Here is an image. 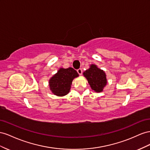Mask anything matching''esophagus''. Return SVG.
I'll list each match as a JSON object with an SVG mask.
<instances>
[{
    "label": "esophagus",
    "mask_w": 150,
    "mask_h": 150,
    "mask_svg": "<svg viewBox=\"0 0 150 150\" xmlns=\"http://www.w3.org/2000/svg\"><path fill=\"white\" fill-rule=\"evenodd\" d=\"M77 72H78V74H79L80 75H81L82 74V70L81 69V68H79V69L77 70Z\"/></svg>",
    "instance_id": "esophagus-1"
}]
</instances>
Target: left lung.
<instances>
[{"instance_id": "left-lung-1", "label": "left lung", "mask_w": 150, "mask_h": 150, "mask_svg": "<svg viewBox=\"0 0 150 150\" xmlns=\"http://www.w3.org/2000/svg\"><path fill=\"white\" fill-rule=\"evenodd\" d=\"M83 74L93 91L96 92L103 91V88L107 84L106 75L103 70H100L97 65L92 64Z\"/></svg>"}]
</instances>
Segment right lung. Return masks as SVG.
Segmentation results:
<instances>
[{
    "label": "right lung",
    "mask_w": 150,
    "mask_h": 150,
    "mask_svg": "<svg viewBox=\"0 0 150 150\" xmlns=\"http://www.w3.org/2000/svg\"><path fill=\"white\" fill-rule=\"evenodd\" d=\"M79 74L73 68H60L49 80L51 91L59 97L67 95L70 92L73 80Z\"/></svg>",
    "instance_id": "add662e5"
}]
</instances>
